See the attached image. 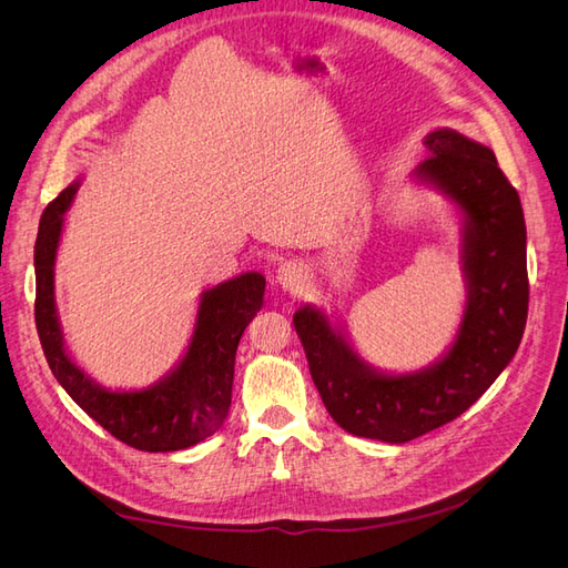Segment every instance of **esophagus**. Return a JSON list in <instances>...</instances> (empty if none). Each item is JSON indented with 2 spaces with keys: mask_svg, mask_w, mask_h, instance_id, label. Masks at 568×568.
Returning <instances> with one entry per match:
<instances>
[{
  "mask_svg": "<svg viewBox=\"0 0 568 568\" xmlns=\"http://www.w3.org/2000/svg\"><path fill=\"white\" fill-rule=\"evenodd\" d=\"M311 282L307 277V267L301 261H286L277 270V284L288 294H303V288Z\"/></svg>",
  "mask_w": 568,
  "mask_h": 568,
  "instance_id": "1",
  "label": "esophagus"
}]
</instances>
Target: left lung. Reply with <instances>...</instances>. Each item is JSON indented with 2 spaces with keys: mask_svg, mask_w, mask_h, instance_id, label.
<instances>
[{
  "mask_svg": "<svg viewBox=\"0 0 568 568\" xmlns=\"http://www.w3.org/2000/svg\"><path fill=\"white\" fill-rule=\"evenodd\" d=\"M415 178L462 213V272L467 305L457 336L438 363L386 374L359 357L320 307L294 315L313 382L332 419L353 436L407 443L457 419L517 353L528 315L526 222L517 189L495 153L457 130L426 134Z\"/></svg>",
  "mask_w": 568,
  "mask_h": 568,
  "instance_id": "left-lung-1",
  "label": "left lung"
}]
</instances>
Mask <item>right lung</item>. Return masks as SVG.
<instances>
[{
  "label": "right lung",
  "mask_w": 568,
  "mask_h": 568,
  "mask_svg": "<svg viewBox=\"0 0 568 568\" xmlns=\"http://www.w3.org/2000/svg\"><path fill=\"white\" fill-rule=\"evenodd\" d=\"M78 182L51 201L36 242V324L51 374L111 436L144 453H173L213 436L232 405L239 338L263 307L265 277L244 272L201 294L192 341L161 382L142 390H111L80 369L63 346L54 301V263Z\"/></svg>",
  "instance_id": "obj_1"
}]
</instances>
